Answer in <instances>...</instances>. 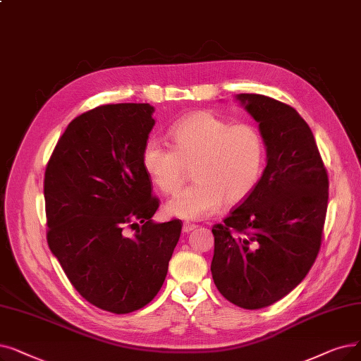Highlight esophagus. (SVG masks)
I'll use <instances>...</instances> for the list:
<instances>
[{"mask_svg":"<svg viewBox=\"0 0 361 361\" xmlns=\"http://www.w3.org/2000/svg\"><path fill=\"white\" fill-rule=\"evenodd\" d=\"M195 228H196V226L192 224V223H184V224H183V233H190V231H193Z\"/></svg>","mask_w":361,"mask_h":361,"instance_id":"esophagus-1","label":"esophagus"}]
</instances>
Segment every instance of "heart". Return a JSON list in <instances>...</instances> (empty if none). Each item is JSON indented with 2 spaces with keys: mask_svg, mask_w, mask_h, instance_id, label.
Listing matches in <instances>:
<instances>
[{
  "mask_svg": "<svg viewBox=\"0 0 361 361\" xmlns=\"http://www.w3.org/2000/svg\"><path fill=\"white\" fill-rule=\"evenodd\" d=\"M169 135L172 147L158 140L146 143V174L165 195L180 189L187 168L196 183L166 202V214L195 221L215 214L224 200L238 205L255 190L265 162V142L255 125L199 111L172 125Z\"/></svg>",
  "mask_w": 361,
  "mask_h": 361,
  "instance_id": "1",
  "label": "heart"
}]
</instances>
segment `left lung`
Returning a JSON list of instances; mask_svg holds the SVG:
<instances>
[{
	"label": "left lung",
	"instance_id": "obj_1",
	"mask_svg": "<svg viewBox=\"0 0 361 361\" xmlns=\"http://www.w3.org/2000/svg\"><path fill=\"white\" fill-rule=\"evenodd\" d=\"M267 149L255 190L215 224L212 279L246 310L277 302L301 283L322 245L329 178L314 135L293 107L261 94H238Z\"/></svg>",
	"mask_w": 361,
	"mask_h": 361
}]
</instances>
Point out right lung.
<instances>
[{
    "label": "right lung",
    "mask_w": 361,
    "mask_h": 361,
    "mask_svg": "<svg viewBox=\"0 0 361 361\" xmlns=\"http://www.w3.org/2000/svg\"><path fill=\"white\" fill-rule=\"evenodd\" d=\"M153 112L149 103H119L76 116L45 168L51 252L82 298L115 314L143 308L159 292L183 227L180 219L152 221L159 199L142 153Z\"/></svg>",
    "instance_id": "right-lung-1"
}]
</instances>
